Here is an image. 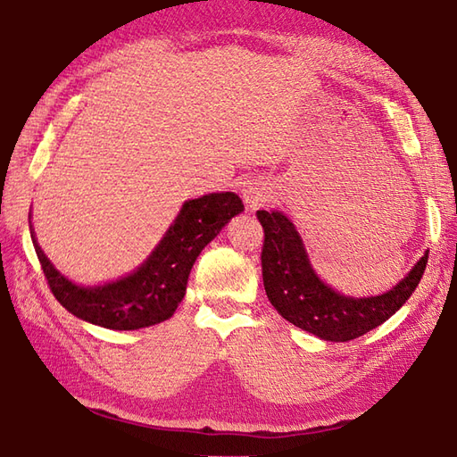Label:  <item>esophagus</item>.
Returning a JSON list of instances; mask_svg holds the SVG:
<instances>
[{
    "label": "esophagus",
    "mask_w": 457,
    "mask_h": 457,
    "mask_svg": "<svg viewBox=\"0 0 457 457\" xmlns=\"http://www.w3.org/2000/svg\"><path fill=\"white\" fill-rule=\"evenodd\" d=\"M243 198H245V203L249 208H261L269 203V193L264 188H261L259 185L249 183L245 188H243Z\"/></svg>",
    "instance_id": "34e87169"
}]
</instances>
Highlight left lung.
<instances>
[{"label": "left lung", "mask_w": 457, "mask_h": 457, "mask_svg": "<svg viewBox=\"0 0 457 457\" xmlns=\"http://www.w3.org/2000/svg\"><path fill=\"white\" fill-rule=\"evenodd\" d=\"M264 229L262 282L270 303L286 321L323 341L346 343L387 321L417 290L428 251L394 288L370 298H353L327 286L313 270L298 229L280 210H259Z\"/></svg>", "instance_id": "8db88e82"}]
</instances>
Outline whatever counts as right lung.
<instances>
[{
    "instance_id": "obj_1",
    "label": "right lung",
    "mask_w": 457,
    "mask_h": 457,
    "mask_svg": "<svg viewBox=\"0 0 457 457\" xmlns=\"http://www.w3.org/2000/svg\"><path fill=\"white\" fill-rule=\"evenodd\" d=\"M243 210L236 193H210L187 200L150 257L134 272L101 286L68 280L40 249L33 226L30 237L52 294L70 313L104 328L134 331L162 323L175 313L200 251Z\"/></svg>"
}]
</instances>
